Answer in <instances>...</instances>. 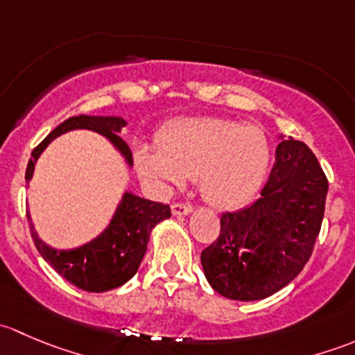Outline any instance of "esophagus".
<instances>
[{"label":"esophagus","mask_w":355,"mask_h":355,"mask_svg":"<svg viewBox=\"0 0 355 355\" xmlns=\"http://www.w3.org/2000/svg\"><path fill=\"white\" fill-rule=\"evenodd\" d=\"M171 213L175 216H184V214L192 213V206L191 204H184V202H173L171 204Z\"/></svg>","instance_id":"34e87169"}]
</instances>
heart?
<instances>
[{"instance_id":"heart-1","label":"heart","mask_w":355,"mask_h":355,"mask_svg":"<svg viewBox=\"0 0 355 355\" xmlns=\"http://www.w3.org/2000/svg\"><path fill=\"white\" fill-rule=\"evenodd\" d=\"M270 157L263 128L221 116L168 121L157 132L156 149L142 146L134 155L142 180L168 191L196 177L200 196L218 207H239L252 198Z\"/></svg>"}]
</instances>
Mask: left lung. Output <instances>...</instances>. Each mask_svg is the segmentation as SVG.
<instances>
[{"instance_id":"obj_1","label":"left lung","mask_w":355,"mask_h":355,"mask_svg":"<svg viewBox=\"0 0 355 355\" xmlns=\"http://www.w3.org/2000/svg\"><path fill=\"white\" fill-rule=\"evenodd\" d=\"M328 180L304 142L282 141L261 198L221 214L220 237L200 252L204 275L220 295L259 300L302 271L323 223Z\"/></svg>"}]
</instances>
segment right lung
Wrapping results in <instances>:
<instances>
[{
    "mask_svg": "<svg viewBox=\"0 0 355 355\" xmlns=\"http://www.w3.org/2000/svg\"><path fill=\"white\" fill-rule=\"evenodd\" d=\"M127 121L120 116H89L78 114L60 123L37 148L32 151L25 170V180L32 178L34 166L41 153L48 148L51 141L77 128L98 132L121 153L132 166V153L127 142L120 137L121 127ZM171 216L168 204L155 202V200L142 199L132 192H125L111 218L110 225L101 235L92 239L87 244L75 247V249H55L44 244L34 230L31 214L27 213L31 235L37 247L39 254L48 261L56 273L62 275L67 282L85 292H108V290L121 287L137 273L141 261L148 250L149 235L159 221Z\"/></svg>",
    "mask_w": 355,
    "mask_h": 355,
    "instance_id": "obj_1",
    "label": "right lung"
}]
</instances>
